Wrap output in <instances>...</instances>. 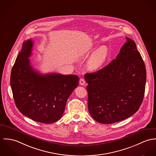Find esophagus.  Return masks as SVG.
<instances>
[{
    "label": "esophagus",
    "mask_w": 156,
    "mask_h": 156,
    "mask_svg": "<svg viewBox=\"0 0 156 156\" xmlns=\"http://www.w3.org/2000/svg\"><path fill=\"white\" fill-rule=\"evenodd\" d=\"M80 85H81V86H84L85 84H86L85 80H84L83 78H81V79L80 80Z\"/></svg>",
    "instance_id": "esophagus-1"
}]
</instances>
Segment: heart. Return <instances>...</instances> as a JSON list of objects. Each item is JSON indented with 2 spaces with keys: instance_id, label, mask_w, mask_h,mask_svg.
I'll return each instance as SVG.
<instances>
[{
  "instance_id": "heart-1",
  "label": "heart",
  "mask_w": 156,
  "mask_h": 156,
  "mask_svg": "<svg viewBox=\"0 0 156 156\" xmlns=\"http://www.w3.org/2000/svg\"><path fill=\"white\" fill-rule=\"evenodd\" d=\"M109 50L107 47H102L97 49L88 58L87 66L91 71H98L101 69L109 57Z\"/></svg>"
}]
</instances>
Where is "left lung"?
Segmentation results:
<instances>
[{
  "instance_id": "left-lung-1",
  "label": "left lung",
  "mask_w": 156,
  "mask_h": 156,
  "mask_svg": "<svg viewBox=\"0 0 156 156\" xmlns=\"http://www.w3.org/2000/svg\"><path fill=\"white\" fill-rule=\"evenodd\" d=\"M115 59L97 72L86 73L88 108L102 124H112L133 115L142 104L146 68L135 42L126 37Z\"/></svg>"
}]
</instances>
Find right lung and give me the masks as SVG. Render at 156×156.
Returning a JSON list of instances; mask_svg holds the SVG:
<instances>
[{
	"instance_id": "1",
	"label": "right lung",
	"mask_w": 156,
	"mask_h": 156,
	"mask_svg": "<svg viewBox=\"0 0 156 156\" xmlns=\"http://www.w3.org/2000/svg\"><path fill=\"white\" fill-rule=\"evenodd\" d=\"M33 46L31 39L23 42L11 71V87L20 112L34 121L51 124L62 117L68 99L78 86L79 77L39 73L29 58Z\"/></svg>"
}]
</instances>
